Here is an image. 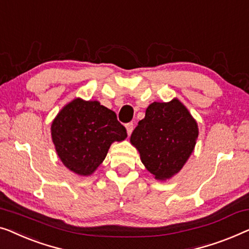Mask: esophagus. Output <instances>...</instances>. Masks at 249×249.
Here are the masks:
<instances>
[{
	"label": "esophagus",
	"mask_w": 249,
	"mask_h": 249,
	"mask_svg": "<svg viewBox=\"0 0 249 249\" xmlns=\"http://www.w3.org/2000/svg\"><path fill=\"white\" fill-rule=\"evenodd\" d=\"M125 129H127L128 135L130 136V135H131V132H132V130H133V124H132V122H129V124H125Z\"/></svg>",
	"instance_id": "obj_1"
}]
</instances>
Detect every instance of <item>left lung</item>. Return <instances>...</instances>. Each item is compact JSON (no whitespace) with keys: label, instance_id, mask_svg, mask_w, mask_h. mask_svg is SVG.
I'll use <instances>...</instances> for the list:
<instances>
[{"label":"left lung","instance_id":"8db88e82","mask_svg":"<svg viewBox=\"0 0 249 249\" xmlns=\"http://www.w3.org/2000/svg\"><path fill=\"white\" fill-rule=\"evenodd\" d=\"M196 121L178 100L154 102L132 131L130 142L142 164L156 179H166L181 171L196 146Z\"/></svg>","mask_w":249,"mask_h":249}]
</instances>
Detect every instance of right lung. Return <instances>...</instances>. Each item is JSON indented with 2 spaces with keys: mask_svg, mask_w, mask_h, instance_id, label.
Wrapping results in <instances>:
<instances>
[{
  "mask_svg": "<svg viewBox=\"0 0 249 249\" xmlns=\"http://www.w3.org/2000/svg\"><path fill=\"white\" fill-rule=\"evenodd\" d=\"M52 137L65 166L86 176L104 160L111 143L125 139L127 130L98 101L75 99L53 121Z\"/></svg>",
  "mask_w": 249,
  "mask_h": 249,
  "instance_id": "right-lung-1",
  "label": "right lung"
}]
</instances>
